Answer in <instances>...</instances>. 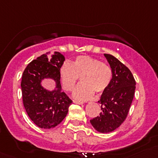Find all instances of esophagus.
I'll list each match as a JSON object with an SVG mask.
<instances>
[{"mask_svg":"<svg viewBox=\"0 0 158 158\" xmlns=\"http://www.w3.org/2000/svg\"><path fill=\"white\" fill-rule=\"evenodd\" d=\"M73 103L75 104H78V105H82V102L80 101H77V100H73Z\"/></svg>","mask_w":158,"mask_h":158,"instance_id":"esophagus-1","label":"esophagus"}]
</instances>
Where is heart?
<instances>
[{
	"mask_svg": "<svg viewBox=\"0 0 158 158\" xmlns=\"http://www.w3.org/2000/svg\"><path fill=\"white\" fill-rule=\"evenodd\" d=\"M62 84L65 90L72 91L81 77V82L73 92V96L84 101L94 92L102 93L111 83L112 72L107 63L90 56H79L73 64L66 61L60 69Z\"/></svg>",
	"mask_w": 158,
	"mask_h": 158,
	"instance_id": "b5f03b06",
	"label": "heart"
}]
</instances>
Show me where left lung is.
Segmentation results:
<instances>
[{
    "instance_id": "obj_1",
    "label": "left lung",
    "mask_w": 158,
    "mask_h": 158,
    "mask_svg": "<svg viewBox=\"0 0 158 158\" xmlns=\"http://www.w3.org/2000/svg\"><path fill=\"white\" fill-rule=\"evenodd\" d=\"M104 55L111 68L112 79L98 101L101 104V112L91 119L90 123L97 131L109 133L118 128L128 116L136 82L125 65L114 56Z\"/></svg>"
}]
</instances>
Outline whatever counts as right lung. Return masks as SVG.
I'll return each instance as SVG.
<instances>
[{
	"mask_svg": "<svg viewBox=\"0 0 158 158\" xmlns=\"http://www.w3.org/2000/svg\"><path fill=\"white\" fill-rule=\"evenodd\" d=\"M65 58L60 52L45 54L33 60L25 68L21 80L23 103L33 123L41 128H52L67 114L73 101L61 92L60 69ZM57 82V89L50 92L41 85L44 78Z\"/></svg>",
	"mask_w": 158,
	"mask_h": 158,
	"instance_id": "add662e5",
	"label": "right lung"
}]
</instances>
